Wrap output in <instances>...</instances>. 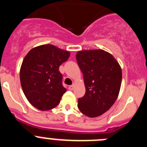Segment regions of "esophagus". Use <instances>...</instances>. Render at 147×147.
I'll return each mask as SVG.
<instances>
[{
  "instance_id": "34e87169",
  "label": "esophagus",
  "mask_w": 147,
  "mask_h": 147,
  "mask_svg": "<svg viewBox=\"0 0 147 147\" xmlns=\"http://www.w3.org/2000/svg\"><path fill=\"white\" fill-rule=\"evenodd\" d=\"M74 85H70L69 87H68V89L70 90H74Z\"/></svg>"
}]
</instances>
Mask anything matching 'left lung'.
Listing matches in <instances>:
<instances>
[{"label":"left lung","instance_id":"left-lung-1","mask_svg":"<svg viewBox=\"0 0 147 147\" xmlns=\"http://www.w3.org/2000/svg\"><path fill=\"white\" fill-rule=\"evenodd\" d=\"M83 74L86 91L78 99V108L84 115L94 118L107 112L120 91L122 71L112 54L102 50H83L76 55Z\"/></svg>","mask_w":147,"mask_h":147}]
</instances>
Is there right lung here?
Returning <instances> with one entry per match:
<instances>
[{
    "mask_svg": "<svg viewBox=\"0 0 147 147\" xmlns=\"http://www.w3.org/2000/svg\"><path fill=\"white\" fill-rule=\"evenodd\" d=\"M69 57V51L50 44L34 48L26 55L20 67V84L34 107L44 111L59 105L66 92L59 67Z\"/></svg>",
    "mask_w": 147,
    "mask_h": 147,
    "instance_id": "obj_1",
    "label": "right lung"
}]
</instances>
